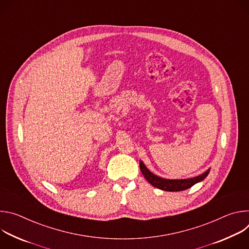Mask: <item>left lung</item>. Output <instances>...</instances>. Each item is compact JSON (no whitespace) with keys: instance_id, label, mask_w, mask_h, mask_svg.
Here are the masks:
<instances>
[{"instance_id":"left-lung-1","label":"left lung","mask_w":249,"mask_h":249,"mask_svg":"<svg viewBox=\"0 0 249 249\" xmlns=\"http://www.w3.org/2000/svg\"><path fill=\"white\" fill-rule=\"evenodd\" d=\"M140 169H141L142 173H143V175L145 176V178L153 186H155L159 189H161L164 191H170V192L182 191V190H186V189L192 187L197 182H200L203 179H205L210 172V169H208L203 174L193 177V178H189V179H164V178H161V177H159V176L155 175L154 173H152L142 161H140Z\"/></svg>"}]
</instances>
